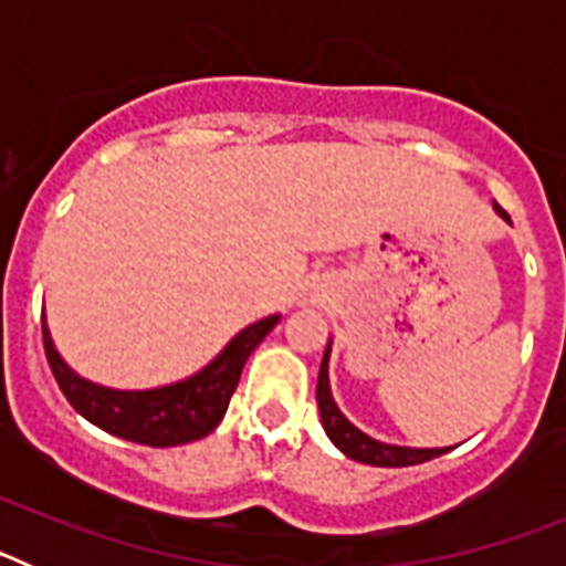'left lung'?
Instances as JSON below:
<instances>
[{
  "mask_svg": "<svg viewBox=\"0 0 566 566\" xmlns=\"http://www.w3.org/2000/svg\"><path fill=\"white\" fill-rule=\"evenodd\" d=\"M499 218L510 223V214L504 212L499 203H493ZM328 357H332V339L326 345V354H323V363H319V377H317V408L319 419H323V428H326L328 439L337 444L339 451L345 453L354 462L374 464V468H408V464L428 462V459H437L442 453H448L451 448H402V444H388L379 442V439L368 437L345 419V413L339 411L337 402L332 397V382H328Z\"/></svg>",
  "mask_w": 566,
  "mask_h": 566,
  "instance_id": "obj_1",
  "label": "left lung"
}]
</instances>
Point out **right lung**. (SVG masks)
<instances>
[{"instance_id":"obj_1","label":"right lung","mask_w":566,"mask_h":566,"mask_svg":"<svg viewBox=\"0 0 566 566\" xmlns=\"http://www.w3.org/2000/svg\"><path fill=\"white\" fill-rule=\"evenodd\" d=\"M280 323V314L258 319L243 332L234 334L223 352L207 363L192 377L178 382L147 388V391H118L107 385L90 382L76 374L56 352L50 337L48 317H42V339L50 371L67 402L102 431L122 437L127 442L149 444V448H175L195 439H203L218 428L238 388L240 371L249 354L263 343L269 332Z\"/></svg>"}]
</instances>
